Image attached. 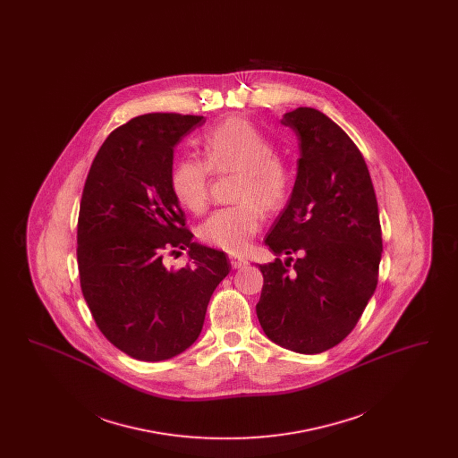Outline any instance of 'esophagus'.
<instances>
[{
    "label": "esophagus",
    "instance_id": "34e87169",
    "mask_svg": "<svg viewBox=\"0 0 458 458\" xmlns=\"http://www.w3.org/2000/svg\"><path fill=\"white\" fill-rule=\"evenodd\" d=\"M230 264H232L233 269H239V267H243L247 264V259L237 258V256H230Z\"/></svg>",
    "mask_w": 458,
    "mask_h": 458
}]
</instances>
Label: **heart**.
Wrapping results in <instances>:
<instances>
[{
    "label": "heart",
    "instance_id": "1",
    "mask_svg": "<svg viewBox=\"0 0 458 458\" xmlns=\"http://www.w3.org/2000/svg\"><path fill=\"white\" fill-rule=\"evenodd\" d=\"M202 159L185 156L170 174L174 199L189 211L200 213L209 196L211 174H235L233 206L211 213L197 230L199 239L232 254L243 252L259 232L262 213H278L288 202L293 172L282 154L254 123L228 118L200 137Z\"/></svg>",
    "mask_w": 458,
    "mask_h": 458
}]
</instances>
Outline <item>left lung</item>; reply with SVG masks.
I'll list each match as a JSON object with an SVG mask.
<instances>
[{
    "instance_id": "obj_1",
    "label": "left lung",
    "mask_w": 458,
    "mask_h": 458,
    "mask_svg": "<svg viewBox=\"0 0 458 458\" xmlns=\"http://www.w3.org/2000/svg\"><path fill=\"white\" fill-rule=\"evenodd\" d=\"M282 123L299 135V172L266 245L290 258L259 264L256 312L276 345L321 353L349 336L376 290L379 209L362 154L325 113L302 106Z\"/></svg>"
}]
</instances>
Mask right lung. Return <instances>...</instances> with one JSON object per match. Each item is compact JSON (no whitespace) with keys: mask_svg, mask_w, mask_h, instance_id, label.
Here are the masks:
<instances>
[{"mask_svg":"<svg viewBox=\"0 0 458 458\" xmlns=\"http://www.w3.org/2000/svg\"><path fill=\"white\" fill-rule=\"evenodd\" d=\"M204 116L149 113L114 129L96 154L77 223L84 299L116 349L157 362L189 349L209 299L230 273L223 250L192 242L170 185L174 148ZM189 248L168 270L164 254Z\"/></svg>","mask_w":458,"mask_h":458,"instance_id":"add662e5","label":"right lung"}]
</instances>
